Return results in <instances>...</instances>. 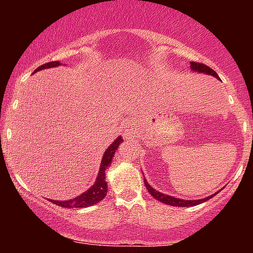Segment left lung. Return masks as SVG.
Wrapping results in <instances>:
<instances>
[{
  "instance_id": "obj_1",
  "label": "left lung",
  "mask_w": 253,
  "mask_h": 253,
  "mask_svg": "<svg viewBox=\"0 0 253 253\" xmlns=\"http://www.w3.org/2000/svg\"><path fill=\"white\" fill-rule=\"evenodd\" d=\"M190 68L191 70L194 71H197V72H202V74H207L210 75V76H213L217 78V80H220V77L217 76L216 72L213 70V69H211L210 66L205 65V64L202 63H196V62H191L190 63ZM144 183H145V187H146V189L149 190V193L152 195L155 199L158 200V201L163 202V203H167V205H170V206H177V207H190V206H196V205H200V203L207 201V200L211 199V196H208L206 197V199H202V200H193V201H190V200H181V199H177V197H172V196H169L167 195V194H163V193H159V191H157L156 189H153L152 187L149 184V183L146 182V179H144Z\"/></svg>"
}]
</instances>
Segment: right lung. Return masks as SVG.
<instances>
[{
    "label": "right lung",
    "mask_w": 253,
    "mask_h": 253,
    "mask_svg": "<svg viewBox=\"0 0 253 253\" xmlns=\"http://www.w3.org/2000/svg\"><path fill=\"white\" fill-rule=\"evenodd\" d=\"M58 65H60L59 62H50V63L42 64V65L39 66L37 70H34V72L42 70V69L54 68V66H58ZM121 143H123V139L119 136L117 140L113 141L112 145H110L108 149H107L106 152H104L102 162H101L100 172H98L96 181H95L92 187H90L88 190L84 191L82 195L75 197V199H72V200H68V201H54V200H50V201L52 203H56L57 206L64 207V208H84V207H89V206H92V205H95V203L102 201L107 194L106 170L108 169L110 163H112L115 151L118 150L119 145H120Z\"/></svg>",
    "instance_id": "obj_1"
}]
</instances>
